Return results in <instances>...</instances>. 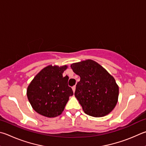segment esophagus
Segmentation results:
<instances>
[{
    "instance_id": "1",
    "label": "esophagus",
    "mask_w": 146,
    "mask_h": 146,
    "mask_svg": "<svg viewBox=\"0 0 146 146\" xmlns=\"http://www.w3.org/2000/svg\"><path fill=\"white\" fill-rule=\"evenodd\" d=\"M72 89H73V92H75V89H76V86H73V87H72Z\"/></svg>"
}]
</instances>
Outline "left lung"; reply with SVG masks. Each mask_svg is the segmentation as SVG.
Masks as SVG:
<instances>
[{
	"label": "left lung",
	"instance_id": "obj_1",
	"mask_svg": "<svg viewBox=\"0 0 146 146\" xmlns=\"http://www.w3.org/2000/svg\"><path fill=\"white\" fill-rule=\"evenodd\" d=\"M80 76L75 96L86 114L103 117L115 108L118 101L119 86L114 78L94 60L87 59L71 65Z\"/></svg>",
	"mask_w": 146,
	"mask_h": 146
}]
</instances>
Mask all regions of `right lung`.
<instances>
[{"label": "right lung", "instance_id": "1", "mask_svg": "<svg viewBox=\"0 0 146 146\" xmlns=\"http://www.w3.org/2000/svg\"><path fill=\"white\" fill-rule=\"evenodd\" d=\"M68 66L49 65L34 76L27 89V98L33 109L39 114L55 117L62 113L73 96L72 89L68 86L69 77L62 74Z\"/></svg>", "mask_w": 146, "mask_h": 146}]
</instances>
